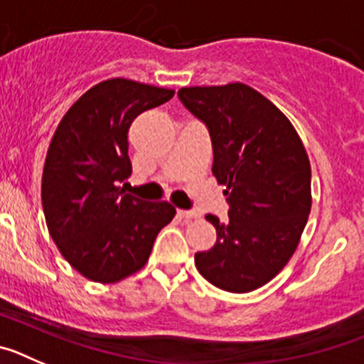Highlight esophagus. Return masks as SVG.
Returning a JSON list of instances; mask_svg holds the SVG:
<instances>
[{
	"mask_svg": "<svg viewBox=\"0 0 364 364\" xmlns=\"http://www.w3.org/2000/svg\"><path fill=\"white\" fill-rule=\"evenodd\" d=\"M176 213H178L180 218H186V220H191V218L198 217V211H193V210H178Z\"/></svg>",
	"mask_w": 364,
	"mask_h": 364,
	"instance_id": "esophagus-1",
	"label": "esophagus"
}]
</instances>
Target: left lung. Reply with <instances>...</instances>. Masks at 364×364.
I'll return each instance as SVG.
<instances>
[{
    "label": "left lung",
    "mask_w": 364,
    "mask_h": 364,
    "mask_svg": "<svg viewBox=\"0 0 364 364\" xmlns=\"http://www.w3.org/2000/svg\"><path fill=\"white\" fill-rule=\"evenodd\" d=\"M180 102L202 120L213 175L226 186L230 220L205 215L217 242L195 255L205 281L233 294L272 281L291 259L311 210L310 160L291 122L246 83L182 87Z\"/></svg>",
    "instance_id": "obj_1"
}]
</instances>
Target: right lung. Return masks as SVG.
Wrapping results in <instances>:
<instances>
[{
	"label": "right lung",
	"mask_w": 364,
	"mask_h": 364,
	"mask_svg": "<svg viewBox=\"0 0 364 364\" xmlns=\"http://www.w3.org/2000/svg\"><path fill=\"white\" fill-rule=\"evenodd\" d=\"M173 95L133 80H105L80 96L58 125L41 204L58 250L83 277L111 284L142 269L159 231L175 217L169 202L140 200L118 188L133 171L131 124Z\"/></svg>",
	"instance_id": "1"
}]
</instances>
